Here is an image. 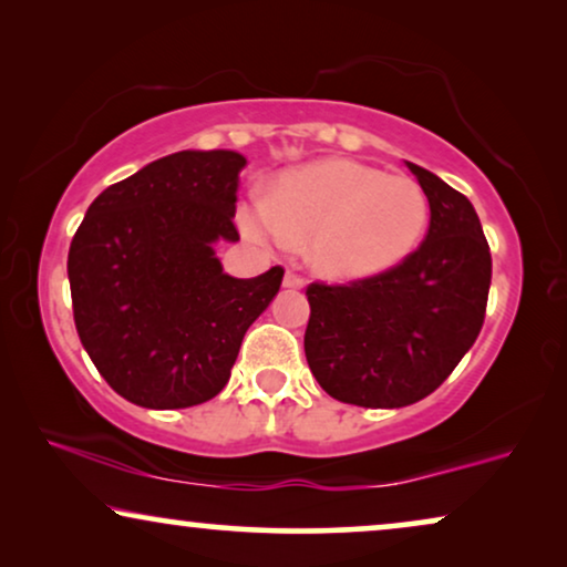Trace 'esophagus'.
Segmentation results:
<instances>
[{
	"label": "esophagus",
	"mask_w": 567,
	"mask_h": 567,
	"mask_svg": "<svg viewBox=\"0 0 567 567\" xmlns=\"http://www.w3.org/2000/svg\"><path fill=\"white\" fill-rule=\"evenodd\" d=\"M284 286H286V289H301V286H305V278L291 274V270H289V274L284 276Z\"/></svg>",
	"instance_id": "obj_1"
}]
</instances>
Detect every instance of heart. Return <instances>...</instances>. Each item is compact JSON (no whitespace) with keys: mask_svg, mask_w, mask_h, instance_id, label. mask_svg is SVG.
Returning <instances> with one entry per match:
<instances>
[{"mask_svg":"<svg viewBox=\"0 0 567 567\" xmlns=\"http://www.w3.org/2000/svg\"><path fill=\"white\" fill-rule=\"evenodd\" d=\"M431 206L413 177L353 159L286 169L268 198L243 208L245 235L266 245L307 243L312 268L332 281L379 276L423 243Z\"/></svg>","mask_w":567,"mask_h":567,"instance_id":"1","label":"heart"}]
</instances>
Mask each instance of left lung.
<instances>
[{"instance_id":"obj_1","label":"left lung","mask_w":567,"mask_h":567,"mask_svg":"<svg viewBox=\"0 0 567 567\" xmlns=\"http://www.w3.org/2000/svg\"><path fill=\"white\" fill-rule=\"evenodd\" d=\"M408 167L431 206L421 247L379 276L307 286V363L348 405L405 408L429 398L485 322L493 260L475 208L429 169Z\"/></svg>"}]
</instances>
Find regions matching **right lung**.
<instances>
[{"mask_svg":"<svg viewBox=\"0 0 567 567\" xmlns=\"http://www.w3.org/2000/svg\"><path fill=\"white\" fill-rule=\"evenodd\" d=\"M243 154L175 152L92 200L69 247L74 324L100 377L152 410L193 408L229 382L250 324L284 268L224 274L214 243H237Z\"/></svg>","mask_w":567,"mask_h":567,"instance_id":"obj_1","label":"right lung"}]
</instances>
